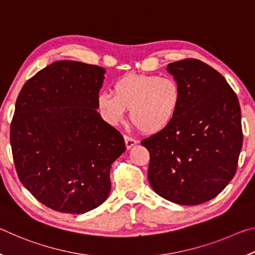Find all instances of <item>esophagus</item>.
Here are the masks:
<instances>
[{"label":"esophagus","mask_w":255,"mask_h":255,"mask_svg":"<svg viewBox=\"0 0 255 255\" xmlns=\"http://www.w3.org/2000/svg\"><path fill=\"white\" fill-rule=\"evenodd\" d=\"M124 138H125V143H126V147H127V149H130L133 145H136V144H137V140H136V139H133V138H131V137H129V136H126V135H125V136H124Z\"/></svg>","instance_id":"obj_1"}]
</instances>
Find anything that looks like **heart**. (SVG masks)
Instances as JSON below:
<instances>
[{"mask_svg": "<svg viewBox=\"0 0 255 255\" xmlns=\"http://www.w3.org/2000/svg\"><path fill=\"white\" fill-rule=\"evenodd\" d=\"M181 88L172 77L128 74L114 84V94L102 92L98 108L110 124L123 119L126 109L133 126L145 133H157L178 115L181 105Z\"/></svg>", "mask_w": 255, "mask_h": 255, "instance_id": "b5f03b06", "label": "heart"}]
</instances>
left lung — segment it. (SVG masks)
I'll return each instance as SVG.
<instances>
[{
	"instance_id": "obj_1",
	"label": "left lung",
	"mask_w": 255,
	"mask_h": 255,
	"mask_svg": "<svg viewBox=\"0 0 255 255\" xmlns=\"http://www.w3.org/2000/svg\"><path fill=\"white\" fill-rule=\"evenodd\" d=\"M166 71L182 99L170 126L141 140L150 155L148 181L164 199L200 205L235 175L243 144L239 99L225 77L201 60L170 63Z\"/></svg>"
}]
</instances>
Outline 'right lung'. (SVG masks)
<instances>
[{"label":"right lung","instance_id":"right-lung-1","mask_svg":"<svg viewBox=\"0 0 255 255\" xmlns=\"http://www.w3.org/2000/svg\"><path fill=\"white\" fill-rule=\"evenodd\" d=\"M106 70L74 60L50 64L25 82L10 141L19 179L48 208L84 214L109 196L124 137L97 111Z\"/></svg>","mask_w":255,"mask_h":255}]
</instances>
